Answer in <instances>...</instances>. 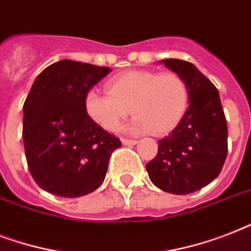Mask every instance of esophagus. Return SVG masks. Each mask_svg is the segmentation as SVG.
I'll return each mask as SVG.
<instances>
[{
	"label": "esophagus",
	"instance_id": "1",
	"mask_svg": "<svg viewBox=\"0 0 251 251\" xmlns=\"http://www.w3.org/2000/svg\"><path fill=\"white\" fill-rule=\"evenodd\" d=\"M121 142H122V145H125V146L137 145V143H138V142L135 141V139H127V138H122Z\"/></svg>",
	"mask_w": 251,
	"mask_h": 251
}]
</instances>
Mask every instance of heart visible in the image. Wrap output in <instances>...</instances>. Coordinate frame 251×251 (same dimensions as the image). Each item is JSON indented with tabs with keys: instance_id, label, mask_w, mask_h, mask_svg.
<instances>
[{
	"instance_id": "b5f03b06",
	"label": "heart",
	"mask_w": 251,
	"mask_h": 251,
	"mask_svg": "<svg viewBox=\"0 0 251 251\" xmlns=\"http://www.w3.org/2000/svg\"><path fill=\"white\" fill-rule=\"evenodd\" d=\"M108 92L91 90L84 105L88 116L106 131L118 130L131 113L133 133L163 135L175 129L189 106V87L175 72L133 70L106 83Z\"/></svg>"
}]
</instances>
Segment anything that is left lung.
I'll use <instances>...</instances> for the list:
<instances>
[{"label": "left lung", "instance_id": "obj_1", "mask_svg": "<svg viewBox=\"0 0 251 251\" xmlns=\"http://www.w3.org/2000/svg\"><path fill=\"white\" fill-rule=\"evenodd\" d=\"M164 66L189 87V108L173 131L157 142V155L146 164L155 186L172 194H190L212 182L228 152V127L218 88L194 65L168 58Z\"/></svg>", "mask_w": 251, "mask_h": 251}]
</instances>
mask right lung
I'll list each match as a JSON object with an SVG mask.
<instances>
[{"label": "right lung", "instance_id": "add662e5", "mask_svg": "<svg viewBox=\"0 0 251 251\" xmlns=\"http://www.w3.org/2000/svg\"><path fill=\"white\" fill-rule=\"evenodd\" d=\"M110 72L62 60L37 75L23 105L25 159L35 182L48 193L75 198L96 190L109 157L121 147L88 116L87 92Z\"/></svg>", "mask_w": 251, "mask_h": 251}]
</instances>
